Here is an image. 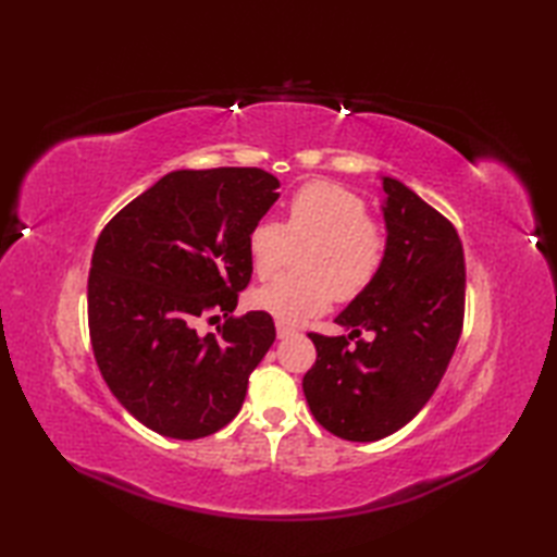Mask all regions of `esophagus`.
<instances>
[{
    "label": "esophagus",
    "mask_w": 557,
    "mask_h": 557,
    "mask_svg": "<svg viewBox=\"0 0 557 557\" xmlns=\"http://www.w3.org/2000/svg\"><path fill=\"white\" fill-rule=\"evenodd\" d=\"M275 325H277V337H280V339H285V337L294 335V327H292V325H287V323H282V321H277Z\"/></svg>",
    "instance_id": "34e87169"
}]
</instances>
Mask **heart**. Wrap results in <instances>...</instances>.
<instances>
[{"label": "heart", "mask_w": 557, "mask_h": 557, "mask_svg": "<svg viewBox=\"0 0 557 557\" xmlns=\"http://www.w3.org/2000/svg\"><path fill=\"white\" fill-rule=\"evenodd\" d=\"M299 251L297 275L275 277L251 294V304L282 323H299L321 313L337 297L357 299L383 268L387 236L369 218L366 200L333 182H311L289 198L285 222L260 220L246 236V251L258 277L275 272Z\"/></svg>", "instance_id": "b5f03b06"}]
</instances>
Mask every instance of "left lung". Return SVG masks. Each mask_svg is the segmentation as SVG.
I'll return each instance as SVG.
<instances>
[{
    "mask_svg": "<svg viewBox=\"0 0 557 557\" xmlns=\"http://www.w3.org/2000/svg\"><path fill=\"white\" fill-rule=\"evenodd\" d=\"M383 268L335 318L349 335L309 333L318 357L304 375L315 421L354 443L381 441L417 417L465 323V251L453 222L393 176H383ZM363 329L374 337L349 348Z\"/></svg>",
    "mask_w": 557,
    "mask_h": 557,
    "instance_id": "left-lung-1",
    "label": "left lung"
}]
</instances>
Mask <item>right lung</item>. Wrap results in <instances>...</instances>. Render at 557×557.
<instances>
[{
	"label": "right lung",
	"instance_id": "right-lung-1",
	"mask_svg": "<svg viewBox=\"0 0 557 557\" xmlns=\"http://www.w3.org/2000/svg\"><path fill=\"white\" fill-rule=\"evenodd\" d=\"M277 188L258 168L176 170L100 232L88 277L92 354L112 395L150 431L196 441L239 413L275 323L232 311L253 272L246 236ZM212 310L225 323L198 336L195 321Z\"/></svg>",
	"mask_w": 557,
	"mask_h": 557
}]
</instances>
